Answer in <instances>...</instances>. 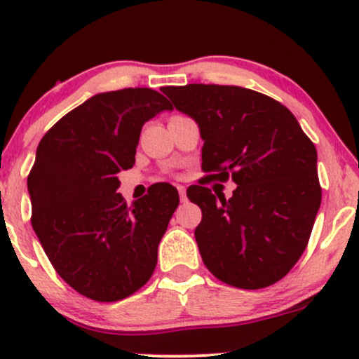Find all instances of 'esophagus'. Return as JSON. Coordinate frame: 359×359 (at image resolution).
I'll list each match as a JSON object with an SVG mask.
<instances>
[{"label":"esophagus","instance_id":"obj_1","mask_svg":"<svg viewBox=\"0 0 359 359\" xmlns=\"http://www.w3.org/2000/svg\"><path fill=\"white\" fill-rule=\"evenodd\" d=\"M177 189H179V196H180V201H182V203H186V201H187V196H186V187H184V186H179V187H177Z\"/></svg>","mask_w":359,"mask_h":359}]
</instances>
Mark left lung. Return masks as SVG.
<instances>
[{"instance_id": "left-lung-1", "label": "left lung", "mask_w": 359, "mask_h": 359, "mask_svg": "<svg viewBox=\"0 0 359 359\" xmlns=\"http://www.w3.org/2000/svg\"><path fill=\"white\" fill-rule=\"evenodd\" d=\"M161 92L200 126L205 179L238 186L229 200L203 186L187 191L203 213L194 231L203 262L231 287L274 285L304 253L320 210L316 147L264 93L198 83Z\"/></svg>"}]
</instances>
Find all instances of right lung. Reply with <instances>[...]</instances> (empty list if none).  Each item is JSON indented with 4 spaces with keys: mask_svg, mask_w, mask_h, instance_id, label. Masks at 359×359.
Masks as SVG:
<instances>
[{
    "mask_svg": "<svg viewBox=\"0 0 359 359\" xmlns=\"http://www.w3.org/2000/svg\"><path fill=\"white\" fill-rule=\"evenodd\" d=\"M151 88L97 93L39 142L27 177L31 224L59 276L81 295L116 302L153 276L179 193L154 184L126 205L118 173L132 168L144 123L170 111Z\"/></svg>",
    "mask_w": 359,
    "mask_h": 359,
    "instance_id": "right-lung-1",
    "label": "right lung"
}]
</instances>
